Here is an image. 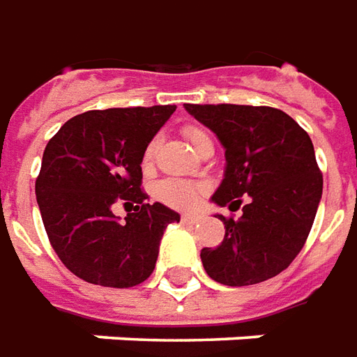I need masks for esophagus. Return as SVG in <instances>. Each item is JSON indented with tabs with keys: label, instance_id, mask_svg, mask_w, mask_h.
Masks as SVG:
<instances>
[{
	"label": "esophagus",
	"instance_id": "esophagus-1",
	"mask_svg": "<svg viewBox=\"0 0 357 357\" xmlns=\"http://www.w3.org/2000/svg\"><path fill=\"white\" fill-rule=\"evenodd\" d=\"M181 220L184 221V223H198V221L202 220V215H198V213H183V218Z\"/></svg>",
	"mask_w": 357,
	"mask_h": 357
}]
</instances>
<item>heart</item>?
<instances>
[{
	"instance_id": "b5f03b06",
	"label": "heart",
	"mask_w": 357,
	"mask_h": 357,
	"mask_svg": "<svg viewBox=\"0 0 357 357\" xmlns=\"http://www.w3.org/2000/svg\"><path fill=\"white\" fill-rule=\"evenodd\" d=\"M183 134L194 149L200 146L202 142L210 139L208 132L200 126H184ZM155 151H157V139H151L146 146V149H144V157H142L144 167H149V165L153 163ZM202 192V184L188 183V181H174V178L163 181L157 186V198L163 204H167V206L176 208V210H190V208H194Z\"/></svg>"
}]
</instances>
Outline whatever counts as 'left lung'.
Segmentation results:
<instances>
[{"mask_svg":"<svg viewBox=\"0 0 357 357\" xmlns=\"http://www.w3.org/2000/svg\"><path fill=\"white\" fill-rule=\"evenodd\" d=\"M225 147V178L211 196L243 215L220 220V247L202 249L204 270L223 286H250L284 272L303 249L323 194L313 142L284 110L250 105H184ZM238 208H235L234 206Z\"/></svg>","mask_w":357,"mask_h":357,"instance_id":"obj_1","label":"left lung"}]
</instances>
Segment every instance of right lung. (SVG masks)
<instances>
[{"label":"right lung","instance_id":"add662e5","mask_svg":"<svg viewBox=\"0 0 357 357\" xmlns=\"http://www.w3.org/2000/svg\"><path fill=\"white\" fill-rule=\"evenodd\" d=\"M174 105L89 110L70 118L44 149L34 192L52 249L81 280L132 287L153 272L159 241L181 221L142 188L144 149ZM118 203L134 207L120 222Z\"/></svg>","mask_w":357,"mask_h":357}]
</instances>
